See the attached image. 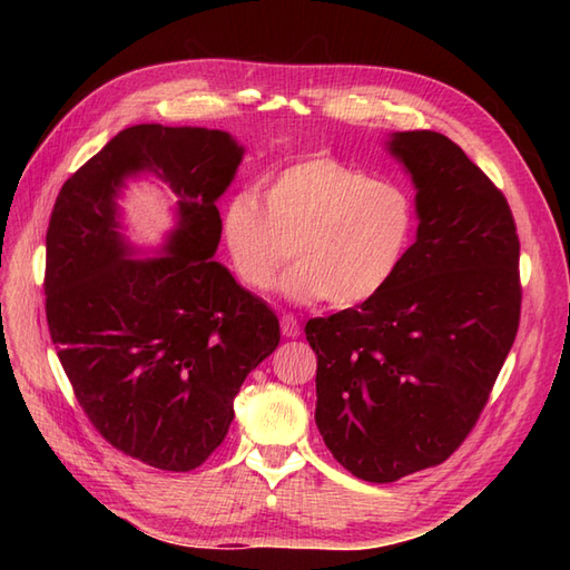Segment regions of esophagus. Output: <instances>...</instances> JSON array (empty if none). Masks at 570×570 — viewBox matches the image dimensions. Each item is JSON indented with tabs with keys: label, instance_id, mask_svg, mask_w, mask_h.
I'll list each match as a JSON object with an SVG mask.
<instances>
[{
	"label": "esophagus",
	"instance_id": "obj_1",
	"mask_svg": "<svg viewBox=\"0 0 570 570\" xmlns=\"http://www.w3.org/2000/svg\"><path fill=\"white\" fill-rule=\"evenodd\" d=\"M282 333H284V337H298V333H301V325L292 316V313H286V316H282Z\"/></svg>",
	"mask_w": 570,
	"mask_h": 570
}]
</instances>
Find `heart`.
<instances>
[{"mask_svg":"<svg viewBox=\"0 0 570 570\" xmlns=\"http://www.w3.org/2000/svg\"><path fill=\"white\" fill-rule=\"evenodd\" d=\"M416 225L406 188L333 156L278 168L259 190L242 188L223 208V242L242 284L264 292L296 252L301 262L278 292L298 304L377 298L402 274Z\"/></svg>","mask_w":570,"mask_h":570,"instance_id":"b5f03b06","label":"heart"}]
</instances>
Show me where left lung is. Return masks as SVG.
<instances>
[{
    "label": "left lung",
    "mask_w": 570,
    "mask_h": 570,
    "mask_svg": "<svg viewBox=\"0 0 570 570\" xmlns=\"http://www.w3.org/2000/svg\"><path fill=\"white\" fill-rule=\"evenodd\" d=\"M416 242L377 298L306 323L316 426L355 478L394 482L465 441L519 328V237L502 193L439 131H394Z\"/></svg>",
    "instance_id": "left-lung-1"
}]
</instances>
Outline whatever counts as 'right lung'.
I'll use <instances>...</instances> for the list:
<instances>
[{"label": "right lung", "instance_id": "add662e5", "mask_svg": "<svg viewBox=\"0 0 570 570\" xmlns=\"http://www.w3.org/2000/svg\"><path fill=\"white\" fill-rule=\"evenodd\" d=\"M245 147L220 129L135 125L60 188L46 233V318L78 402L117 451L186 472L225 441L247 374L278 345L274 311L215 262L217 200ZM151 175L175 196L154 258L116 200Z\"/></svg>", "mask_w": 570, "mask_h": 570}]
</instances>
